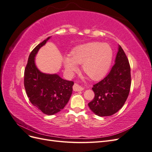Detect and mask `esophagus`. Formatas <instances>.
<instances>
[{
	"label": "esophagus",
	"mask_w": 152,
	"mask_h": 152,
	"mask_svg": "<svg viewBox=\"0 0 152 152\" xmlns=\"http://www.w3.org/2000/svg\"><path fill=\"white\" fill-rule=\"evenodd\" d=\"M73 89L74 91H82V90H84V88L78 84H75L73 86Z\"/></svg>",
	"instance_id": "1"
}]
</instances>
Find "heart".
Returning <instances> with one entry per match:
<instances>
[{"mask_svg": "<svg viewBox=\"0 0 152 152\" xmlns=\"http://www.w3.org/2000/svg\"><path fill=\"white\" fill-rule=\"evenodd\" d=\"M113 50L107 43L89 42L73 49L70 57L64 59V65L70 75L78 70L77 64H82V70L93 80L106 75L111 66Z\"/></svg>", "mask_w": 152, "mask_h": 152, "instance_id": "heart-1", "label": "heart"}]
</instances>
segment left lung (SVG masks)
<instances>
[{"mask_svg":"<svg viewBox=\"0 0 152 152\" xmlns=\"http://www.w3.org/2000/svg\"><path fill=\"white\" fill-rule=\"evenodd\" d=\"M115 64L103 80L93 85L94 98L89 107L100 117L112 115L125 103L129 94L131 67L124 50L119 45Z\"/></svg>","mask_w":152,"mask_h":152,"instance_id":"left-lung-1","label":"left lung"}]
</instances>
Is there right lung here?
<instances>
[{"mask_svg":"<svg viewBox=\"0 0 152 152\" xmlns=\"http://www.w3.org/2000/svg\"><path fill=\"white\" fill-rule=\"evenodd\" d=\"M50 38L38 44L30 54L25 69L24 86L31 103L44 113L52 115L65 107L74 83L61 79L57 74L42 73L35 66L36 54Z\"/></svg>","mask_w":152,"mask_h":152,"instance_id":"right-lung-1","label":"right lung"}]
</instances>
